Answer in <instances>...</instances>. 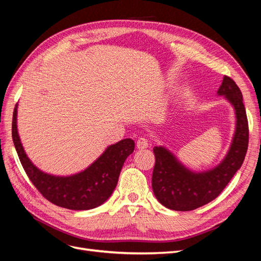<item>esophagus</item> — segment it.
<instances>
[{"label":"esophagus","instance_id":"obj_1","mask_svg":"<svg viewBox=\"0 0 261 261\" xmlns=\"http://www.w3.org/2000/svg\"><path fill=\"white\" fill-rule=\"evenodd\" d=\"M137 148L138 149H145V148H148L149 147V141L147 138L145 137H139L138 140H137Z\"/></svg>","mask_w":261,"mask_h":261}]
</instances>
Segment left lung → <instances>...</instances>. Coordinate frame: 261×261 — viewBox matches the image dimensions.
Segmentation results:
<instances>
[{"instance_id":"obj_1","label":"left lung","mask_w":261,"mask_h":261,"mask_svg":"<svg viewBox=\"0 0 261 261\" xmlns=\"http://www.w3.org/2000/svg\"><path fill=\"white\" fill-rule=\"evenodd\" d=\"M218 93L231 102L238 121L231 148L217 168L194 173L183 167L169 150L163 147L153 148L155 163L152 189L159 202L171 210H194L216 199L244 162L249 130L242 91L232 78L224 76Z\"/></svg>"}]
</instances>
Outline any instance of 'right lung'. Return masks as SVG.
<instances>
[{"mask_svg": "<svg viewBox=\"0 0 261 261\" xmlns=\"http://www.w3.org/2000/svg\"><path fill=\"white\" fill-rule=\"evenodd\" d=\"M16 116L17 107H15L12 123L14 146L31 183L46 200L70 210H89L100 206L111 196L126 158L135 148L133 139H123L108 147L100 158L81 173L66 177L54 176L43 173L28 159L17 133Z\"/></svg>", "mask_w": 261, "mask_h": 261, "instance_id": "right-lung-1", "label": "right lung"}]
</instances>
